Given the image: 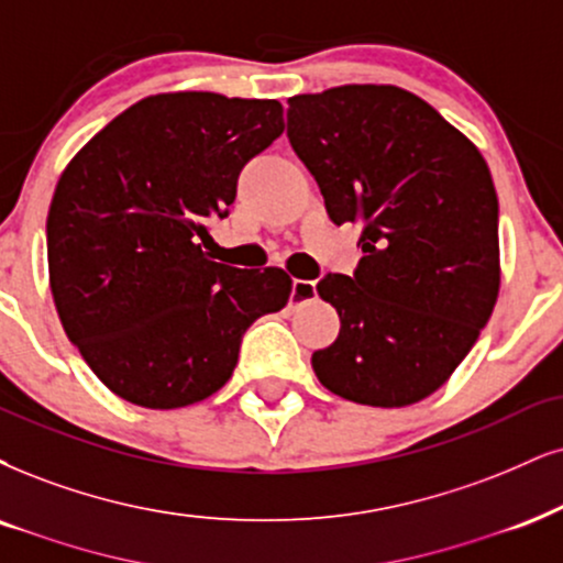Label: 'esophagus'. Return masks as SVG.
<instances>
[{"instance_id":"esophagus-1","label":"esophagus","mask_w":563,"mask_h":563,"mask_svg":"<svg viewBox=\"0 0 563 563\" xmlns=\"http://www.w3.org/2000/svg\"><path fill=\"white\" fill-rule=\"evenodd\" d=\"M318 292H316V282L310 279H295L292 282V295H289V308H297V305L310 302Z\"/></svg>"}]
</instances>
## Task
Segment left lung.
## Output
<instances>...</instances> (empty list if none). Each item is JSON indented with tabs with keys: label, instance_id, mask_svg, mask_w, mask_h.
I'll use <instances>...</instances> for the list:
<instances>
[{
	"label": "left lung",
	"instance_id": "1",
	"mask_svg": "<svg viewBox=\"0 0 563 563\" xmlns=\"http://www.w3.org/2000/svg\"><path fill=\"white\" fill-rule=\"evenodd\" d=\"M287 137L334 224H363L355 274H325L336 342L313 371L336 397L407 407L446 384L501 284L498 198L481 151L397 86L292 96Z\"/></svg>",
	"mask_w": 563,
	"mask_h": 563
}]
</instances>
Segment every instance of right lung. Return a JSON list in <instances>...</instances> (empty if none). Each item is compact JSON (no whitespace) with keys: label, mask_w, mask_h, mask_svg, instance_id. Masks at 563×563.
I'll use <instances>...</instances> for the list:
<instances>
[{"label":"right lung","mask_w":563,"mask_h":563,"mask_svg":"<svg viewBox=\"0 0 563 563\" xmlns=\"http://www.w3.org/2000/svg\"><path fill=\"white\" fill-rule=\"evenodd\" d=\"M282 133L279 101L158 93L62 172L46 219L54 305L117 397L148 409L203 401L232 378L250 323L287 305V271H242L203 250L242 166Z\"/></svg>","instance_id":"obj_1"}]
</instances>
